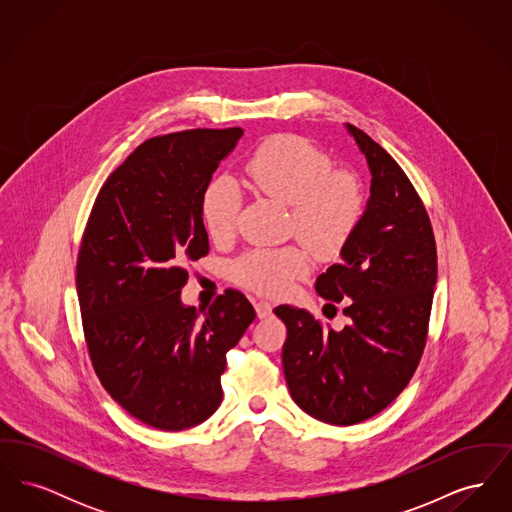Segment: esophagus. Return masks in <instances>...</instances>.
Returning <instances> with one entry per match:
<instances>
[{
    "label": "esophagus",
    "instance_id": "obj_1",
    "mask_svg": "<svg viewBox=\"0 0 512 512\" xmlns=\"http://www.w3.org/2000/svg\"><path fill=\"white\" fill-rule=\"evenodd\" d=\"M255 311H257V317L259 318H267L272 315V305L267 303V301H257L255 303Z\"/></svg>",
    "mask_w": 512,
    "mask_h": 512
}]
</instances>
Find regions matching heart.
I'll list each match as a JSON object with an SVG mask.
<instances>
[{
  "label": "heart",
  "mask_w": 512,
  "mask_h": 512,
  "mask_svg": "<svg viewBox=\"0 0 512 512\" xmlns=\"http://www.w3.org/2000/svg\"><path fill=\"white\" fill-rule=\"evenodd\" d=\"M245 174L259 194L290 207V234L303 244L261 247L244 253L230 268L232 280L251 292L278 297L313 268V255L334 261L355 238L366 211L365 186L347 169H334L328 153L309 140L278 134L257 147ZM240 194L228 178L207 186L201 219L207 234L222 242L234 232Z\"/></svg>",
  "instance_id": "b5f03b06"
}]
</instances>
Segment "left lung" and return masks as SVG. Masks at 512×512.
<instances>
[{
  "mask_svg": "<svg viewBox=\"0 0 512 512\" xmlns=\"http://www.w3.org/2000/svg\"><path fill=\"white\" fill-rule=\"evenodd\" d=\"M347 130L372 172L365 217L341 263L317 278L318 295L343 305L336 332L305 309L280 305L282 365L293 401L334 426L365 422L407 388L422 359L438 278L432 222L409 176L361 128Z\"/></svg>",
  "mask_w": 512,
  "mask_h": 512,
  "instance_id": "8db88e82",
  "label": "left lung"
}]
</instances>
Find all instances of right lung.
<instances>
[{
  "instance_id": "obj_1",
  "label": "right lung",
  "mask_w": 512,
  "mask_h": 512,
  "mask_svg": "<svg viewBox=\"0 0 512 512\" xmlns=\"http://www.w3.org/2000/svg\"><path fill=\"white\" fill-rule=\"evenodd\" d=\"M244 130L149 138L101 186L76 259L84 340L101 386L136 420L178 432L219 409L226 353L255 309L226 290L201 317L180 301L209 253L201 199Z\"/></svg>"
}]
</instances>
